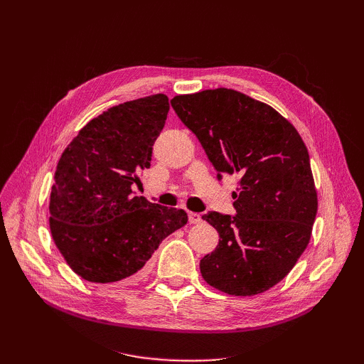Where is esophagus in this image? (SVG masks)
Here are the masks:
<instances>
[{
    "mask_svg": "<svg viewBox=\"0 0 364 364\" xmlns=\"http://www.w3.org/2000/svg\"><path fill=\"white\" fill-rule=\"evenodd\" d=\"M188 220H190V223H199L200 220H202V217H200V214H197V213H188Z\"/></svg>",
    "mask_w": 364,
    "mask_h": 364,
    "instance_id": "34e87169",
    "label": "esophagus"
}]
</instances>
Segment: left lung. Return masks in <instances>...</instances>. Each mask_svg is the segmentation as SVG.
I'll return each mask as SVG.
<instances>
[{
	"mask_svg": "<svg viewBox=\"0 0 364 364\" xmlns=\"http://www.w3.org/2000/svg\"><path fill=\"white\" fill-rule=\"evenodd\" d=\"M174 112L200 141L217 179L238 176L235 215H202L220 235L200 259L214 289L252 296L287 277L308 246L317 214L310 155L281 114L226 87L178 95Z\"/></svg>",
	"mask_w": 364,
	"mask_h": 364,
	"instance_id": "obj_1",
	"label": "left lung"
}]
</instances>
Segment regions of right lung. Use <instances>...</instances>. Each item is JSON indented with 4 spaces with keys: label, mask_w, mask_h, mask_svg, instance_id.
<instances>
[{
    "label": "right lung",
    "mask_w": 364,
    "mask_h": 364,
    "mask_svg": "<svg viewBox=\"0 0 364 364\" xmlns=\"http://www.w3.org/2000/svg\"><path fill=\"white\" fill-rule=\"evenodd\" d=\"M164 94L107 109L91 119L59 159L50 196V229L68 266L86 281L136 278L162 240L188 222L183 209L134 196L150 168L168 114Z\"/></svg>",
    "instance_id": "add662e5"
}]
</instances>
